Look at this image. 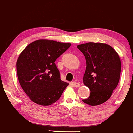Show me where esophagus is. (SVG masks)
<instances>
[{"label":"esophagus","mask_w":133,"mask_h":133,"mask_svg":"<svg viewBox=\"0 0 133 133\" xmlns=\"http://www.w3.org/2000/svg\"><path fill=\"white\" fill-rule=\"evenodd\" d=\"M73 85H74V86L75 87H80V83L77 82H73Z\"/></svg>","instance_id":"1"}]
</instances>
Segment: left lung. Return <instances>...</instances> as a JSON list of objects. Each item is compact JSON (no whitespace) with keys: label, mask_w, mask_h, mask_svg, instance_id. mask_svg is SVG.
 <instances>
[{"label":"left lung","mask_w":133,"mask_h":133,"mask_svg":"<svg viewBox=\"0 0 133 133\" xmlns=\"http://www.w3.org/2000/svg\"><path fill=\"white\" fill-rule=\"evenodd\" d=\"M85 57L87 67L83 75L90 96L82 101L90 105L102 104L111 97L118 85L121 63L113 48L101 43H87L77 46Z\"/></svg>","instance_id":"1"}]
</instances>
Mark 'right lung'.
<instances>
[{
    "label": "right lung",
    "mask_w": 133,
    "mask_h": 133,
    "mask_svg": "<svg viewBox=\"0 0 133 133\" xmlns=\"http://www.w3.org/2000/svg\"><path fill=\"white\" fill-rule=\"evenodd\" d=\"M70 46V43L39 39L27 46L19 55L17 77L32 102L50 105L60 98L68 83L61 80L55 62Z\"/></svg>",
    "instance_id": "right-lung-1"
}]
</instances>
